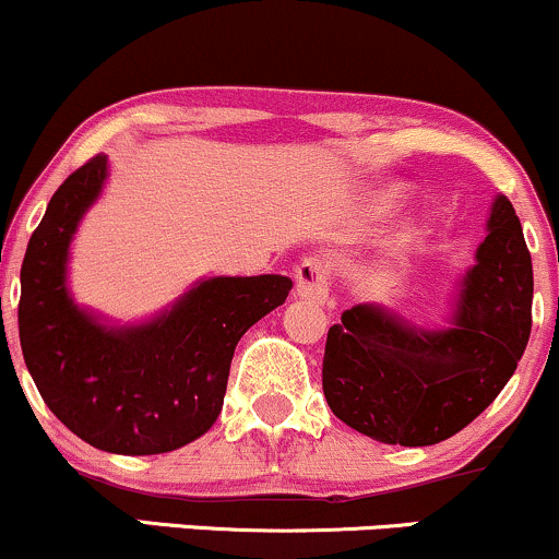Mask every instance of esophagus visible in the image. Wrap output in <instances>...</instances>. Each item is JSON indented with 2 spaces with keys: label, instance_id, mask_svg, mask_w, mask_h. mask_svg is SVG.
<instances>
[{
  "label": "esophagus",
  "instance_id": "34e87169",
  "mask_svg": "<svg viewBox=\"0 0 559 559\" xmlns=\"http://www.w3.org/2000/svg\"><path fill=\"white\" fill-rule=\"evenodd\" d=\"M294 278H297V294L301 299L316 301V305H323L329 299L331 265L320 254H310V258L301 260L294 271Z\"/></svg>",
  "mask_w": 559,
  "mask_h": 559
}]
</instances>
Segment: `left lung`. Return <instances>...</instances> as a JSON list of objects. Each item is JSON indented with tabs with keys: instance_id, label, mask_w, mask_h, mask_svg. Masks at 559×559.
Masks as SVG:
<instances>
[{
	"instance_id": "left-lung-1",
	"label": "left lung",
	"mask_w": 559,
	"mask_h": 559,
	"mask_svg": "<svg viewBox=\"0 0 559 559\" xmlns=\"http://www.w3.org/2000/svg\"><path fill=\"white\" fill-rule=\"evenodd\" d=\"M454 329L423 333L357 305L331 325L323 394L338 420L383 444H439L473 423L515 373L531 336L534 267L521 221L497 197Z\"/></svg>"
}]
</instances>
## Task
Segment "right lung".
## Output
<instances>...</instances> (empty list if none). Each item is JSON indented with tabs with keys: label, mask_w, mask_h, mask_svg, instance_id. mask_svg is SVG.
<instances>
[{
	"label": "right lung",
	"mask_w": 559,
	"mask_h": 559,
	"mask_svg": "<svg viewBox=\"0 0 559 559\" xmlns=\"http://www.w3.org/2000/svg\"><path fill=\"white\" fill-rule=\"evenodd\" d=\"M105 176V155L70 173L31 234L17 305L23 360L47 407L86 444L115 454L170 452L210 431L236 344L284 305L292 281L210 278L155 323L105 329L66 292L70 236Z\"/></svg>",
	"instance_id": "add662e5"
}]
</instances>
